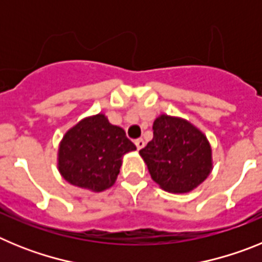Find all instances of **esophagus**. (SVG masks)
<instances>
[{"label": "esophagus", "mask_w": 262, "mask_h": 262, "mask_svg": "<svg viewBox=\"0 0 262 262\" xmlns=\"http://www.w3.org/2000/svg\"><path fill=\"white\" fill-rule=\"evenodd\" d=\"M144 144H145V142L143 140V139H136V140H135V145H136V148H138V149H142V148L144 147Z\"/></svg>", "instance_id": "1"}]
</instances>
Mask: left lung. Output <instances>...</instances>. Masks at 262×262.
Returning <instances> with one entry per match:
<instances>
[{"label":"left lung","mask_w":262,"mask_h":262,"mask_svg":"<svg viewBox=\"0 0 262 262\" xmlns=\"http://www.w3.org/2000/svg\"><path fill=\"white\" fill-rule=\"evenodd\" d=\"M152 180L169 193H189L212 170V149L205 134L186 119L161 114L154 139L139 151Z\"/></svg>","instance_id":"left-lung-1"}]
</instances>
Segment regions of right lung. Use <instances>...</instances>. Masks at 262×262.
<instances>
[{"label":"right lung","mask_w":262,"mask_h":262,"mask_svg":"<svg viewBox=\"0 0 262 262\" xmlns=\"http://www.w3.org/2000/svg\"><path fill=\"white\" fill-rule=\"evenodd\" d=\"M135 149L123 128L111 124L105 114L92 115L62 136L57 168L69 184L99 193L115 184L122 159Z\"/></svg>","instance_id":"right-lung-1"}]
</instances>
